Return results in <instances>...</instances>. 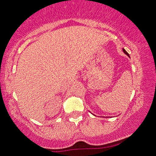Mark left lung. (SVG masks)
<instances>
[{"label": "left lung", "instance_id": "8db88e82", "mask_svg": "<svg viewBox=\"0 0 156 156\" xmlns=\"http://www.w3.org/2000/svg\"><path fill=\"white\" fill-rule=\"evenodd\" d=\"M123 51H124V52H125V54H126V55H128V56H129V53H128V52H127V51H126V50H125V49H123Z\"/></svg>", "mask_w": 156, "mask_h": 156}]
</instances>
